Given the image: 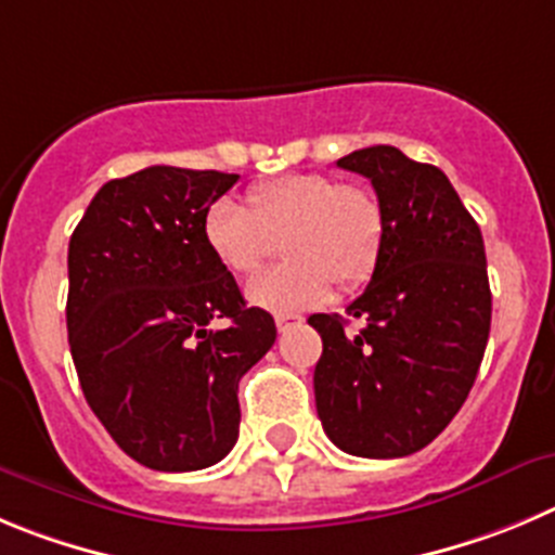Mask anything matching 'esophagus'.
Listing matches in <instances>:
<instances>
[{
    "mask_svg": "<svg viewBox=\"0 0 555 555\" xmlns=\"http://www.w3.org/2000/svg\"><path fill=\"white\" fill-rule=\"evenodd\" d=\"M301 323H304L301 314H293V312L276 314V328L279 331H289V328H293V325H301Z\"/></svg>",
    "mask_w": 555,
    "mask_h": 555,
    "instance_id": "1",
    "label": "esophagus"
}]
</instances>
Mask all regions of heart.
Instances as JSON below:
<instances>
[{"label": "heart", "instance_id": "heart-1", "mask_svg": "<svg viewBox=\"0 0 555 555\" xmlns=\"http://www.w3.org/2000/svg\"><path fill=\"white\" fill-rule=\"evenodd\" d=\"M202 237L232 273H254L276 251L287 260L246 284V298L268 312H298L325 301L334 287H353L372 273L383 243V210L364 185L298 172L248 191V210L216 199Z\"/></svg>", "mask_w": 555, "mask_h": 555}]
</instances>
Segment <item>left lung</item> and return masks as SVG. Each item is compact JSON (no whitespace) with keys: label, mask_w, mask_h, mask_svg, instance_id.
Masks as SVG:
<instances>
[{"label":"left lung","mask_w":555,"mask_h":555,"mask_svg":"<svg viewBox=\"0 0 555 555\" xmlns=\"http://www.w3.org/2000/svg\"><path fill=\"white\" fill-rule=\"evenodd\" d=\"M336 167L372 180L383 243L364 293L339 314H312L323 339L314 402L325 435L356 457L418 452L457 416L488 348L493 295L479 224L447 175L391 144Z\"/></svg>","instance_id":"1"}]
</instances>
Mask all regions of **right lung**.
<instances>
[{
    "instance_id": "1",
    "label": "right lung",
    "mask_w": 555,
    "mask_h": 555,
    "mask_svg": "<svg viewBox=\"0 0 555 555\" xmlns=\"http://www.w3.org/2000/svg\"><path fill=\"white\" fill-rule=\"evenodd\" d=\"M237 183L214 169L147 167L108 180L67 246V341L81 391L114 443L153 470L230 454L237 383L276 341L266 309L202 237Z\"/></svg>"
}]
</instances>
